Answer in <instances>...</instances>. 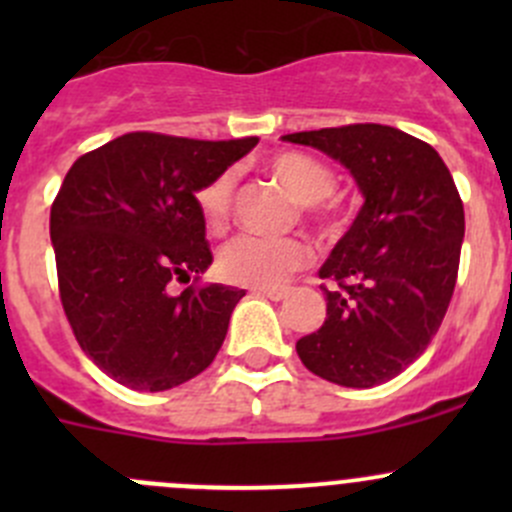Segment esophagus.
Returning <instances> with one entry per match:
<instances>
[{
    "mask_svg": "<svg viewBox=\"0 0 512 512\" xmlns=\"http://www.w3.org/2000/svg\"><path fill=\"white\" fill-rule=\"evenodd\" d=\"M252 292L255 294H262V297H267V299H272V302H282V299L287 297V289H252Z\"/></svg>",
    "mask_w": 512,
    "mask_h": 512,
    "instance_id": "1",
    "label": "esophagus"
}]
</instances>
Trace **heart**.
Masks as SVG:
<instances>
[{
	"label": "heart",
	"instance_id": "1",
	"mask_svg": "<svg viewBox=\"0 0 512 512\" xmlns=\"http://www.w3.org/2000/svg\"><path fill=\"white\" fill-rule=\"evenodd\" d=\"M265 170L302 205V215L322 235H332L342 225V203L334 195V170L322 160L299 151H280L265 160ZM235 175L223 170L195 190V205L210 232L225 230L232 213ZM312 252L297 237L267 240V237L240 235L218 252L220 277L232 285L275 289L292 272L302 270Z\"/></svg>",
	"mask_w": 512,
	"mask_h": 512
}]
</instances>
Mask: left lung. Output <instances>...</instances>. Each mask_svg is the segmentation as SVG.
I'll use <instances>...</instances> for the list:
<instances>
[{"label":"left lung","mask_w":512,"mask_h":512,"mask_svg":"<svg viewBox=\"0 0 512 512\" xmlns=\"http://www.w3.org/2000/svg\"><path fill=\"white\" fill-rule=\"evenodd\" d=\"M347 165L364 205L319 277L327 319L297 342L312 374L352 389L384 384L426 352L458 280L466 215L443 158L381 123L287 133Z\"/></svg>","instance_id":"left-lung-1"}]
</instances>
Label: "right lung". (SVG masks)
Here are the masks:
<instances>
[{
  "mask_svg": "<svg viewBox=\"0 0 512 512\" xmlns=\"http://www.w3.org/2000/svg\"><path fill=\"white\" fill-rule=\"evenodd\" d=\"M260 138L198 141L133 131L84 153L51 203L59 297L76 342L136 391L185 384L213 364L245 289L188 285L213 262L195 190Z\"/></svg>",
  "mask_w": 512,
  "mask_h": 512,
  "instance_id": "right-lung-1",
  "label": "right lung"
}]
</instances>
